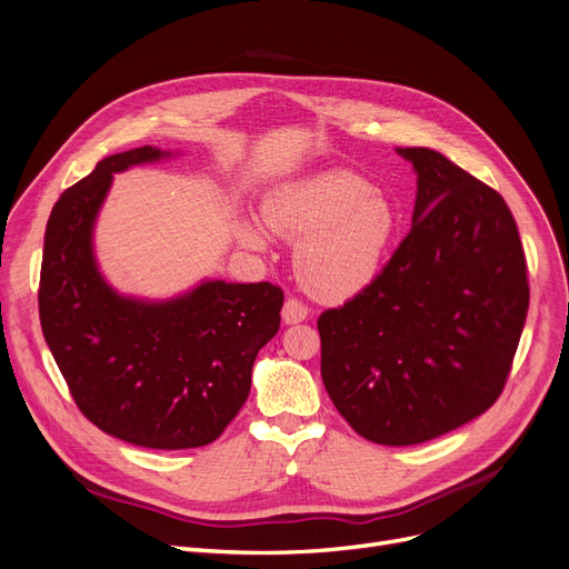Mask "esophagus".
Segmentation results:
<instances>
[{
	"mask_svg": "<svg viewBox=\"0 0 569 569\" xmlns=\"http://www.w3.org/2000/svg\"><path fill=\"white\" fill-rule=\"evenodd\" d=\"M308 319V308L299 299H287L282 308V321L284 323H301Z\"/></svg>",
	"mask_w": 569,
	"mask_h": 569,
	"instance_id": "esophagus-1",
	"label": "esophagus"
}]
</instances>
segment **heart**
<instances>
[{
  "label": "heart",
  "mask_w": 569,
  "mask_h": 569,
  "mask_svg": "<svg viewBox=\"0 0 569 569\" xmlns=\"http://www.w3.org/2000/svg\"><path fill=\"white\" fill-rule=\"evenodd\" d=\"M263 218L276 233L299 240L296 276L321 301H347L380 276L398 231L393 201L366 178L331 169L276 187L263 199ZM240 240L263 248L254 222L238 227Z\"/></svg>",
  "instance_id": "obj_1"
}]
</instances>
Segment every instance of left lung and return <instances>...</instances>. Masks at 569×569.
<instances>
[{
  "label": "left lung",
  "mask_w": 569,
  "mask_h": 569,
  "mask_svg": "<svg viewBox=\"0 0 569 569\" xmlns=\"http://www.w3.org/2000/svg\"><path fill=\"white\" fill-rule=\"evenodd\" d=\"M417 173L412 229L375 282L321 312V380L361 438L421 445L502 393L528 315L505 199L445 154L396 148Z\"/></svg>",
  "instance_id": "8db88e82"
}]
</instances>
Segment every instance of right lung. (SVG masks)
<instances>
[{
	"label": "right lung",
	"mask_w": 569,
	"mask_h": 569,
	"mask_svg": "<svg viewBox=\"0 0 569 569\" xmlns=\"http://www.w3.org/2000/svg\"><path fill=\"white\" fill-rule=\"evenodd\" d=\"M173 157L152 146L103 157L50 212L39 317L69 391L97 428L148 449L210 445L250 396L259 349L280 329L282 289L201 280L173 299L120 293L94 254L113 173Z\"/></svg>",
	"instance_id": "add662e5"
}]
</instances>
